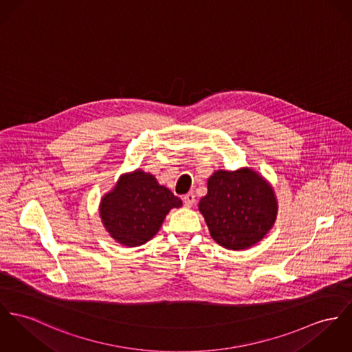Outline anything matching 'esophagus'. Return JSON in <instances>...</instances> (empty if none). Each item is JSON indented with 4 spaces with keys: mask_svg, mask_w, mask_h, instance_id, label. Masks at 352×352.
Listing matches in <instances>:
<instances>
[{
    "mask_svg": "<svg viewBox=\"0 0 352 352\" xmlns=\"http://www.w3.org/2000/svg\"><path fill=\"white\" fill-rule=\"evenodd\" d=\"M184 204H185V206H188V208H191L192 205H194V202H195V195L192 194V192H188V194H185L184 195Z\"/></svg>",
    "mask_w": 352,
    "mask_h": 352,
    "instance_id": "1",
    "label": "esophagus"
}]
</instances>
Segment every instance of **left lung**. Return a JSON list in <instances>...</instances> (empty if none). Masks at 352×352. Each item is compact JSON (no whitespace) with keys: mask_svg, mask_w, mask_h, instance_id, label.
<instances>
[{"mask_svg":"<svg viewBox=\"0 0 352 352\" xmlns=\"http://www.w3.org/2000/svg\"><path fill=\"white\" fill-rule=\"evenodd\" d=\"M210 236L232 250L250 248L271 229L277 205L271 186L254 171H217L199 201Z\"/></svg>","mask_w":352,"mask_h":352,"instance_id":"obj_1","label":"left lung"}]
</instances>
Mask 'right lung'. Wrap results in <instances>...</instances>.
Here are the masks:
<instances>
[{"instance_id": "right-lung-1", "label": "right lung", "mask_w": 352, "mask_h": 352, "mask_svg": "<svg viewBox=\"0 0 352 352\" xmlns=\"http://www.w3.org/2000/svg\"><path fill=\"white\" fill-rule=\"evenodd\" d=\"M182 201L140 170L122 177L100 205V216L118 243L139 246L151 240L173 208Z\"/></svg>"}]
</instances>
